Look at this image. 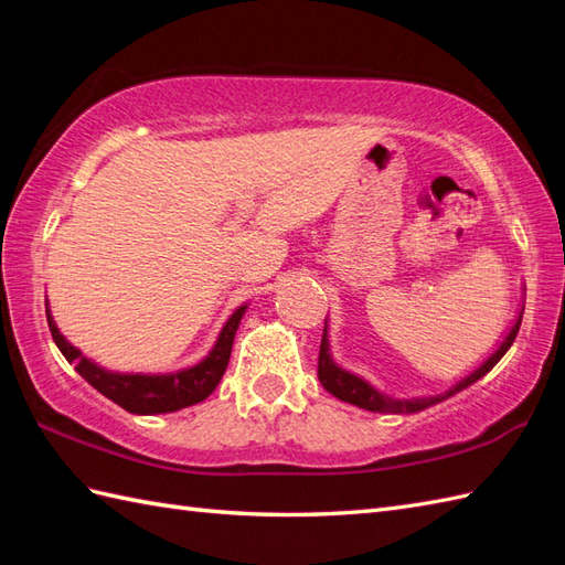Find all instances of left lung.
<instances>
[{
    "label": "left lung",
    "instance_id": "obj_1",
    "mask_svg": "<svg viewBox=\"0 0 565 565\" xmlns=\"http://www.w3.org/2000/svg\"><path fill=\"white\" fill-rule=\"evenodd\" d=\"M520 326H522V316L514 320L512 330L508 332V338L502 340V344L498 347V350L490 354L486 362L478 366L476 371H471L466 379H461L456 386H451L447 393L441 395H429V398H407V401H395V398H388V395L379 393L374 386H369V383L364 379H359L354 374H350V371L340 369L338 364L332 362L330 356V342H328V328L322 330V342H320V356H318V379L322 383V388H326L328 393H332L334 398H340L344 403H352L356 407H364V411H371V413H391V415H401V413H419L425 411V407L429 405H437L441 401L451 398L454 393H459L463 388L471 386V383H476L478 379H483L490 369H493L502 356H505V352L512 347L514 338H518L520 332Z\"/></svg>",
    "mask_w": 565,
    "mask_h": 565
}]
</instances>
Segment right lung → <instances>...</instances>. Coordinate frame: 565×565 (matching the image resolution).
Masks as SVG:
<instances>
[{
	"instance_id": "1",
	"label": "right lung",
	"mask_w": 565,
	"mask_h": 565,
	"mask_svg": "<svg viewBox=\"0 0 565 565\" xmlns=\"http://www.w3.org/2000/svg\"><path fill=\"white\" fill-rule=\"evenodd\" d=\"M247 306H239L231 320L225 322L218 342L211 350V354L199 362L196 366L177 371V374H114V371H106L89 362L77 347H72L63 334H60L55 320L51 318V310L47 313V328H51L53 340L57 350L63 352L70 364H75L77 374L89 383V386L97 388L106 398L121 405L124 411L136 413V415H160V413H174L182 411V407L196 405L206 401L209 395L218 386L223 379L227 362H231L233 352V340L239 320L245 316Z\"/></svg>"
}]
</instances>
